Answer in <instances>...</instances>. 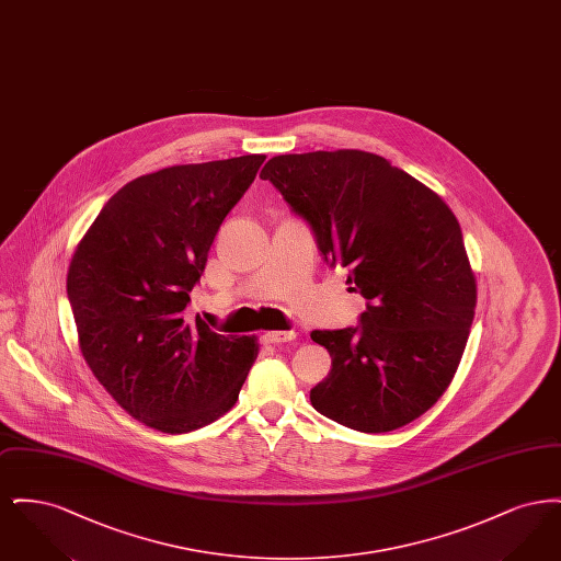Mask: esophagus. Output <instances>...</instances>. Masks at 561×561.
<instances>
[{
    "instance_id": "1",
    "label": "esophagus",
    "mask_w": 561,
    "mask_h": 561,
    "mask_svg": "<svg viewBox=\"0 0 561 561\" xmlns=\"http://www.w3.org/2000/svg\"><path fill=\"white\" fill-rule=\"evenodd\" d=\"M296 339L294 330H286V332H265L263 334V343L267 345H282V343H290Z\"/></svg>"
}]
</instances>
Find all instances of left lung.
Returning <instances> with one entry per match:
<instances>
[{"mask_svg":"<svg viewBox=\"0 0 561 561\" xmlns=\"http://www.w3.org/2000/svg\"><path fill=\"white\" fill-rule=\"evenodd\" d=\"M313 231L323 261L366 298L359 323L313 330L330 374L313 408L362 433L425 414L448 389L476 316V275L453 210L414 176L357 149L277 156L261 172Z\"/></svg>","mask_w":561,"mask_h":561,"instance_id":"obj_1","label":"left lung"}]
</instances>
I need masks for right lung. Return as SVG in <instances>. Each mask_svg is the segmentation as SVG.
Returning a JSON list of instances; mask_svg holds the SVG:
<instances>
[{
	"instance_id": "1",
	"label": "right lung",
	"mask_w": 561,
	"mask_h": 561,
	"mask_svg": "<svg viewBox=\"0 0 561 561\" xmlns=\"http://www.w3.org/2000/svg\"><path fill=\"white\" fill-rule=\"evenodd\" d=\"M265 156L172 165L119 188L80 241L67 296L90 370L163 433L210 425L240 396L259 345L187 318L225 216Z\"/></svg>"
}]
</instances>
